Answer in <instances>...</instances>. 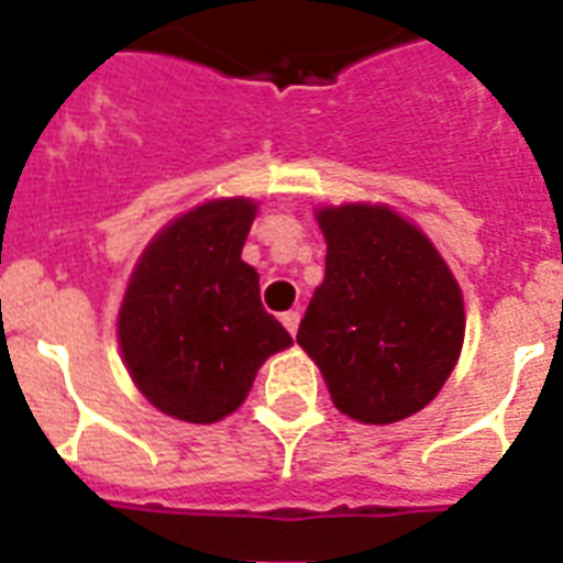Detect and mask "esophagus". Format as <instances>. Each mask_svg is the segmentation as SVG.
I'll list each match as a JSON object with an SVG mask.
<instances>
[{
  "label": "esophagus",
  "mask_w": 563,
  "mask_h": 563,
  "mask_svg": "<svg viewBox=\"0 0 563 563\" xmlns=\"http://www.w3.org/2000/svg\"><path fill=\"white\" fill-rule=\"evenodd\" d=\"M280 321H283V327H286V330H289V333L295 335V333H298V324H300V312L289 309V312H283Z\"/></svg>",
  "instance_id": "esophagus-1"
}]
</instances>
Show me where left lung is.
Segmentation results:
<instances>
[{"label":"left lung","instance_id":"obj_1","mask_svg":"<svg viewBox=\"0 0 563 563\" xmlns=\"http://www.w3.org/2000/svg\"><path fill=\"white\" fill-rule=\"evenodd\" d=\"M327 272L300 321L335 409L394 423L427 406L453 374L464 300L435 245L383 203L318 210Z\"/></svg>","mask_w":563,"mask_h":563}]
</instances>
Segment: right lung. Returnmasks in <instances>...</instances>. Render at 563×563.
Returning a JSON list of instances; mask_svg holds the SVG:
<instances>
[{
  "label": "right lung",
  "mask_w": 563,
  "mask_h": 563,
  "mask_svg": "<svg viewBox=\"0 0 563 563\" xmlns=\"http://www.w3.org/2000/svg\"><path fill=\"white\" fill-rule=\"evenodd\" d=\"M256 203L219 198L184 212L140 256L119 309L128 374L154 409L189 423L236 411L254 376L291 335L242 263Z\"/></svg>",
  "instance_id": "right-lung-1"
}]
</instances>
